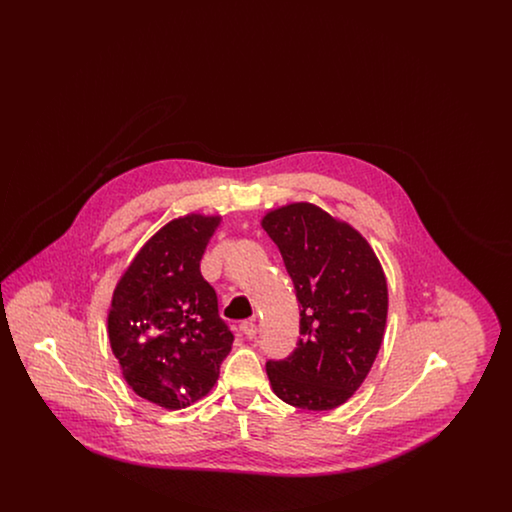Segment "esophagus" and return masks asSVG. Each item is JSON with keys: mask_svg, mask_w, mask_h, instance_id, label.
Returning a JSON list of instances; mask_svg holds the SVG:
<instances>
[{"mask_svg": "<svg viewBox=\"0 0 512 512\" xmlns=\"http://www.w3.org/2000/svg\"><path fill=\"white\" fill-rule=\"evenodd\" d=\"M240 330H242V334H244L245 338H255L257 336V324L253 322V320H244L242 324H240Z\"/></svg>", "mask_w": 512, "mask_h": 512, "instance_id": "34e87169", "label": "esophagus"}]
</instances>
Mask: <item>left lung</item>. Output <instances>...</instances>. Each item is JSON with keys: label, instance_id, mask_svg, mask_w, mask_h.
Masks as SVG:
<instances>
[{"label": "left lung", "instance_id": "1", "mask_svg": "<svg viewBox=\"0 0 512 512\" xmlns=\"http://www.w3.org/2000/svg\"><path fill=\"white\" fill-rule=\"evenodd\" d=\"M263 228L280 249L301 317L292 353L267 361L270 386L297 409H336L365 382L382 345L384 270L355 228L317 205L270 211Z\"/></svg>", "mask_w": 512, "mask_h": 512}]
</instances>
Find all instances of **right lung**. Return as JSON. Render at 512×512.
Here are the masks:
<instances>
[{
	"label": "right lung",
	"mask_w": 512,
	"mask_h": 512,
	"mask_svg": "<svg viewBox=\"0 0 512 512\" xmlns=\"http://www.w3.org/2000/svg\"><path fill=\"white\" fill-rule=\"evenodd\" d=\"M219 217L188 215L163 226L122 274L107 318L109 341L128 386L165 409L207 395L234 334L201 276Z\"/></svg>",
	"instance_id": "add662e5"
}]
</instances>
